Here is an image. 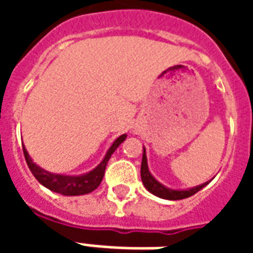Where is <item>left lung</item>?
<instances>
[{"label": "left lung", "instance_id": "8db88e82", "mask_svg": "<svg viewBox=\"0 0 253 253\" xmlns=\"http://www.w3.org/2000/svg\"><path fill=\"white\" fill-rule=\"evenodd\" d=\"M141 179H142L143 186L146 187V190L149 192H152L156 196H160L163 199H169V201H179V199H184L188 196L194 195L198 191L202 190L203 187L206 186L207 183L202 184L195 188H191L187 191H176V190H169L163 184H160L159 181L154 179L153 176L150 175L148 168V163H146V154H145V149H143V156H142V164H141Z\"/></svg>", "mask_w": 253, "mask_h": 253}]
</instances>
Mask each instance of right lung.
<instances>
[{"mask_svg":"<svg viewBox=\"0 0 253 253\" xmlns=\"http://www.w3.org/2000/svg\"><path fill=\"white\" fill-rule=\"evenodd\" d=\"M125 139H126V134H123V135L118 138L115 142L112 143V146L108 149L104 160L92 172H89V173L83 176H63L50 173V172L42 169L38 165L32 163V160H31V157L27 153L25 148H23V152H24V157L27 164H28V168H30L32 175L35 176V179L41 184L47 187L48 190L58 192V194H62V195H85V194L92 192V191L96 190L100 186V183L103 180V176H104L107 163L111 159V154L115 152L116 148Z\"/></svg>","mask_w":253,"mask_h":253,"instance_id":"1","label":"right lung"}]
</instances>
